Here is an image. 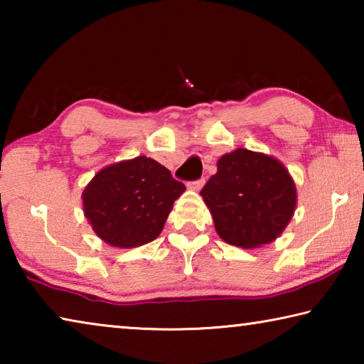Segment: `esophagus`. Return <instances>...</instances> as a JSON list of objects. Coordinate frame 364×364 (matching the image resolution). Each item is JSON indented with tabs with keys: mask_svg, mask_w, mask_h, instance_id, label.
Here are the masks:
<instances>
[{
	"mask_svg": "<svg viewBox=\"0 0 364 364\" xmlns=\"http://www.w3.org/2000/svg\"><path fill=\"white\" fill-rule=\"evenodd\" d=\"M205 184V178H199V180H194V181H189L188 183V188L193 189V191H199L202 186Z\"/></svg>",
	"mask_w": 364,
	"mask_h": 364,
	"instance_id": "obj_1",
	"label": "esophagus"
}]
</instances>
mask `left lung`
<instances>
[{"label": "left lung", "mask_w": 364, "mask_h": 364, "mask_svg": "<svg viewBox=\"0 0 364 364\" xmlns=\"http://www.w3.org/2000/svg\"><path fill=\"white\" fill-rule=\"evenodd\" d=\"M217 173L202 188L220 237L242 249L274 241L291 221L297 191L278 160L236 149L218 160Z\"/></svg>", "instance_id": "left-lung-1"}]
</instances>
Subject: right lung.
Instances as JSON below:
<instances>
[{"mask_svg": "<svg viewBox=\"0 0 364 364\" xmlns=\"http://www.w3.org/2000/svg\"><path fill=\"white\" fill-rule=\"evenodd\" d=\"M186 186L149 157H134L97 171L83 191L85 215L114 247H138L156 239Z\"/></svg>", "mask_w": 364, "mask_h": 364, "instance_id": "right-lung-1", "label": "right lung"}]
</instances>
